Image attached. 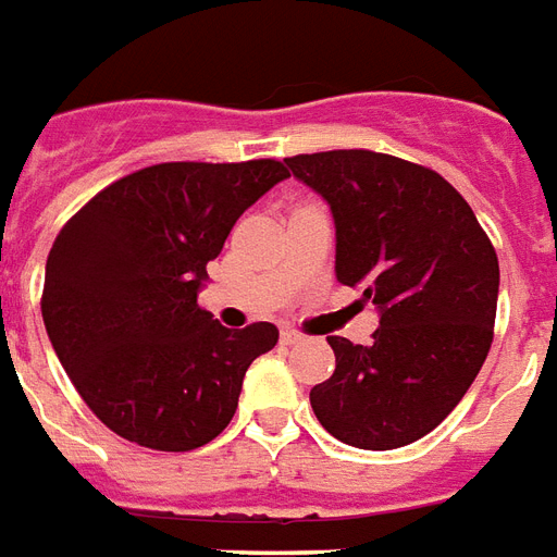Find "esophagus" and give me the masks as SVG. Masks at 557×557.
Returning <instances> with one entry per match:
<instances>
[{"label": "esophagus", "mask_w": 557, "mask_h": 557, "mask_svg": "<svg viewBox=\"0 0 557 557\" xmlns=\"http://www.w3.org/2000/svg\"><path fill=\"white\" fill-rule=\"evenodd\" d=\"M296 343H302V334L282 332V346H296Z\"/></svg>", "instance_id": "34e87169"}]
</instances>
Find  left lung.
<instances>
[{"instance_id":"obj_1","label":"left lung","mask_w":557,"mask_h":557,"mask_svg":"<svg viewBox=\"0 0 557 557\" xmlns=\"http://www.w3.org/2000/svg\"><path fill=\"white\" fill-rule=\"evenodd\" d=\"M332 208L334 275L373 302L370 346L329 337L334 373L311 391L325 432L399 449L437 429L491 352L499 261L463 196L434 170L367 149L284 158Z\"/></svg>"}]
</instances>
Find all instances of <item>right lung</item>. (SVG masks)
<instances>
[{
  "instance_id": "right-lung-1",
  "label": "right lung",
  "mask_w": 557,
  "mask_h": 557,
  "mask_svg": "<svg viewBox=\"0 0 557 557\" xmlns=\"http://www.w3.org/2000/svg\"><path fill=\"white\" fill-rule=\"evenodd\" d=\"M287 175L273 158L154 164L104 187L61 228L46 258V334L111 432L190 453L232 422L246 370L278 329H225L196 296L232 225Z\"/></svg>"
}]
</instances>
